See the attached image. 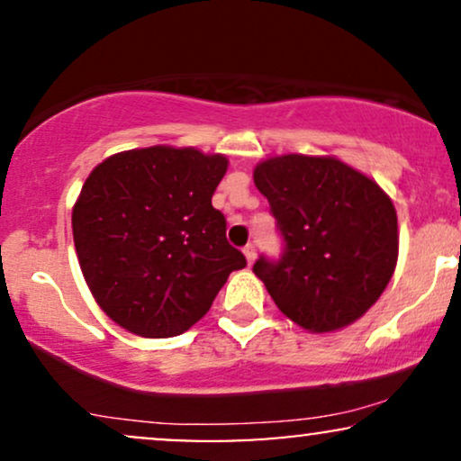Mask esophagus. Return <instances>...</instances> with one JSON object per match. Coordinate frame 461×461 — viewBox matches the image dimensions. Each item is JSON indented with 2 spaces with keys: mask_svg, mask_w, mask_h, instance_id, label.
<instances>
[{
  "mask_svg": "<svg viewBox=\"0 0 461 461\" xmlns=\"http://www.w3.org/2000/svg\"><path fill=\"white\" fill-rule=\"evenodd\" d=\"M242 253H245L247 262L253 264V260H256V256H258V247L253 245V242H249V245H247L245 249H242Z\"/></svg>",
  "mask_w": 461,
  "mask_h": 461,
  "instance_id": "esophagus-1",
  "label": "esophagus"
}]
</instances>
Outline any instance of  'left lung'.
<instances>
[{"label": "left lung", "instance_id": "left-lung-1", "mask_svg": "<svg viewBox=\"0 0 461 461\" xmlns=\"http://www.w3.org/2000/svg\"><path fill=\"white\" fill-rule=\"evenodd\" d=\"M253 182L284 242L282 256L253 264L275 305L314 333L357 321L382 297L399 256L388 194L336 158L297 153L258 164Z\"/></svg>", "mask_w": 461, "mask_h": 461}]
</instances>
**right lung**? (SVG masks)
Segmentation results:
<instances>
[{"label": "right lung", "mask_w": 461, "mask_h": 461, "mask_svg": "<svg viewBox=\"0 0 461 461\" xmlns=\"http://www.w3.org/2000/svg\"><path fill=\"white\" fill-rule=\"evenodd\" d=\"M225 171V156L190 147L123 151L93 168L73 208V242L95 301L116 325L179 336L247 267L212 208Z\"/></svg>", "instance_id": "obj_1"}]
</instances>
